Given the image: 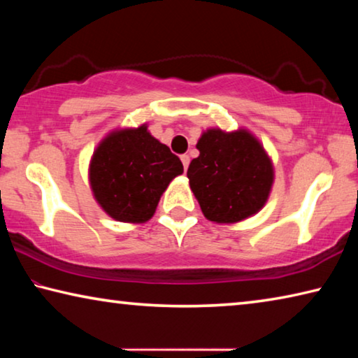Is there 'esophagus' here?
Returning <instances> with one entry per match:
<instances>
[{
	"instance_id": "1",
	"label": "esophagus",
	"mask_w": 358,
	"mask_h": 358,
	"mask_svg": "<svg viewBox=\"0 0 358 358\" xmlns=\"http://www.w3.org/2000/svg\"><path fill=\"white\" fill-rule=\"evenodd\" d=\"M180 159H181V162H183V167H185V171H187V166H189V156H187V155H181V157H180Z\"/></svg>"
}]
</instances>
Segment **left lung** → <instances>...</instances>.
<instances>
[{"mask_svg":"<svg viewBox=\"0 0 358 358\" xmlns=\"http://www.w3.org/2000/svg\"><path fill=\"white\" fill-rule=\"evenodd\" d=\"M196 147L199 156L191 161L187 178L208 221L235 224L264 208L275 167L251 131L210 128L202 132Z\"/></svg>","mask_w":358,"mask_h":358,"instance_id":"1","label":"left lung"}]
</instances>
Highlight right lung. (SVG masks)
Listing matches in <instances>:
<instances>
[{"mask_svg":"<svg viewBox=\"0 0 358 358\" xmlns=\"http://www.w3.org/2000/svg\"><path fill=\"white\" fill-rule=\"evenodd\" d=\"M183 173V164L148 126L113 129L92 156L88 180L94 201L120 222L151 220L162 192Z\"/></svg>","mask_w":358,"mask_h":358,"instance_id":"add662e5","label":"right lung"}]
</instances>
